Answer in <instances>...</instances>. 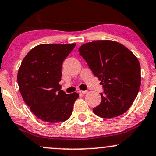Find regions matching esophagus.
Segmentation results:
<instances>
[{
  "label": "esophagus",
  "instance_id": "esophagus-1",
  "mask_svg": "<svg viewBox=\"0 0 156 156\" xmlns=\"http://www.w3.org/2000/svg\"><path fill=\"white\" fill-rule=\"evenodd\" d=\"M79 92L80 93V94H87V91H82V90H80Z\"/></svg>",
  "mask_w": 156,
  "mask_h": 156
}]
</instances>
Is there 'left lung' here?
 <instances>
[{
  "label": "left lung",
  "instance_id": "left-lung-1",
  "mask_svg": "<svg viewBox=\"0 0 156 156\" xmlns=\"http://www.w3.org/2000/svg\"><path fill=\"white\" fill-rule=\"evenodd\" d=\"M93 74L101 80L103 92L99 105L93 108L103 118L120 116L129 109L141 85L140 64L124 45L111 40L83 44L78 49Z\"/></svg>",
  "mask_w": 156,
  "mask_h": 156
}]
</instances>
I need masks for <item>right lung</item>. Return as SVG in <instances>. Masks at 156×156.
I'll use <instances>...</instances> for the list:
<instances>
[{"label": "right lung", "mask_w": 156, "mask_h": 156, "mask_svg": "<svg viewBox=\"0 0 156 156\" xmlns=\"http://www.w3.org/2000/svg\"><path fill=\"white\" fill-rule=\"evenodd\" d=\"M73 44H42L28 52L17 73L20 92L25 103L41 120L56 123L72 114L79 94H66L59 84L64 60L76 47Z\"/></svg>", "instance_id": "add662e5"}]
</instances>
